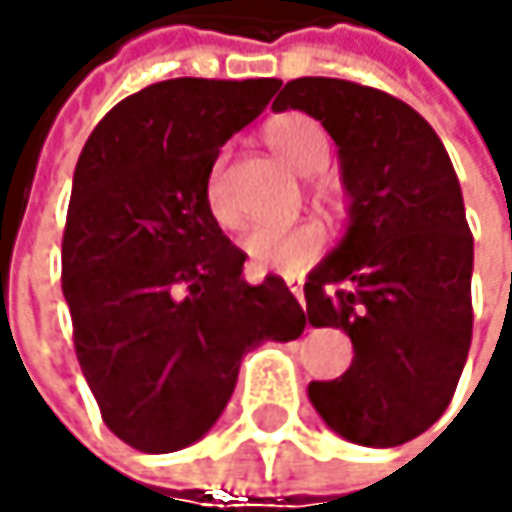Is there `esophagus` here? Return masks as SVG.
I'll list each match as a JSON object with an SVG mask.
<instances>
[{"mask_svg":"<svg viewBox=\"0 0 512 512\" xmlns=\"http://www.w3.org/2000/svg\"><path fill=\"white\" fill-rule=\"evenodd\" d=\"M285 285H288V291L294 294L298 301H304V282L301 279H294V276H285Z\"/></svg>","mask_w":512,"mask_h":512,"instance_id":"34e87169","label":"esophagus"}]
</instances>
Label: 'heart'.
<instances>
[{
	"mask_svg": "<svg viewBox=\"0 0 512 512\" xmlns=\"http://www.w3.org/2000/svg\"><path fill=\"white\" fill-rule=\"evenodd\" d=\"M264 141L291 171L307 174V178L310 174H319L331 159V137H328L325 125L301 110H288V113L273 116L264 125ZM316 196L328 205L334 202V193H328V190H319ZM205 202H208L211 218L218 221V227H224V230L242 227V218H239L233 196H230V178H227L224 162H218L208 174ZM239 248L254 270L294 273L319 258V251L325 248V230L316 221H298V224H285V227H254L239 242Z\"/></svg>",
	"mask_w": 512,
	"mask_h": 512,
	"instance_id": "heart-1",
	"label": "heart"
}]
</instances>
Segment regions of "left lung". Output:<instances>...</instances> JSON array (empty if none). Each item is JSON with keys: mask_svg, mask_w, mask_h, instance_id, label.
<instances>
[{"mask_svg": "<svg viewBox=\"0 0 512 512\" xmlns=\"http://www.w3.org/2000/svg\"><path fill=\"white\" fill-rule=\"evenodd\" d=\"M304 110L334 137L350 193L344 242L304 285L310 325L344 328L353 362L313 381L322 421L393 448L448 408L473 338V233L451 159L399 97L347 79H291L273 110Z\"/></svg>", "mask_w": 512, "mask_h": 512, "instance_id": "1", "label": "left lung"}]
</instances>
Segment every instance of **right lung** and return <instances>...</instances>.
<instances>
[{"mask_svg": "<svg viewBox=\"0 0 512 512\" xmlns=\"http://www.w3.org/2000/svg\"><path fill=\"white\" fill-rule=\"evenodd\" d=\"M279 79H165L119 101L76 162L61 245L73 347L104 424L147 455L211 430L242 356L301 338L279 276L242 279L245 254L211 218L221 147Z\"/></svg>", "mask_w": 512, "mask_h": 512, "instance_id": "1", "label": "right lung"}]
</instances>
